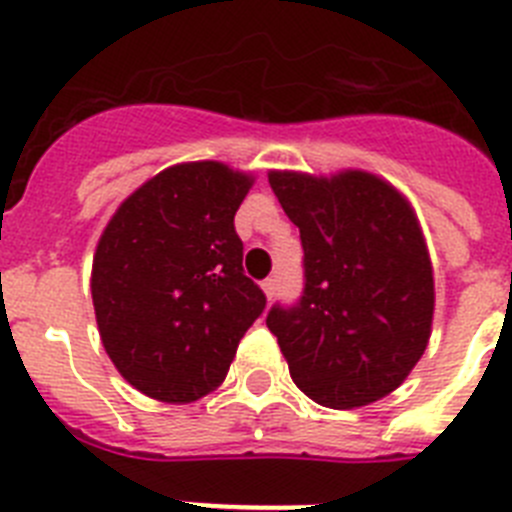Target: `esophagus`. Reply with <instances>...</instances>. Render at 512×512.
Masks as SVG:
<instances>
[{
  "label": "esophagus",
  "instance_id": "34e87169",
  "mask_svg": "<svg viewBox=\"0 0 512 512\" xmlns=\"http://www.w3.org/2000/svg\"><path fill=\"white\" fill-rule=\"evenodd\" d=\"M261 289H264L266 300H274V295H277V279H264Z\"/></svg>",
  "mask_w": 512,
  "mask_h": 512
}]
</instances>
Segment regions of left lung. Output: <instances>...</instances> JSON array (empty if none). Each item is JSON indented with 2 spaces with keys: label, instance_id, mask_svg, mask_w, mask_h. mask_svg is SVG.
<instances>
[{
  "label": "left lung",
  "instance_id": "8db88e82",
  "mask_svg": "<svg viewBox=\"0 0 512 512\" xmlns=\"http://www.w3.org/2000/svg\"><path fill=\"white\" fill-rule=\"evenodd\" d=\"M269 184L300 228L305 292L271 307L266 325L310 400L372 405L408 379L431 338L436 292L418 217L369 171H271Z\"/></svg>",
  "mask_w": 512,
  "mask_h": 512
}]
</instances>
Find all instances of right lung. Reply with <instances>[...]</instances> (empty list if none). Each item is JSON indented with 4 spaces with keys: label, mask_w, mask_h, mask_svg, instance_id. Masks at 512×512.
Segmentation results:
<instances>
[{
    "label": "right lung",
    "mask_w": 512,
    "mask_h": 512,
    "mask_svg": "<svg viewBox=\"0 0 512 512\" xmlns=\"http://www.w3.org/2000/svg\"><path fill=\"white\" fill-rule=\"evenodd\" d=\"M251 184L220 161L169 166L102 230L92 264L99 336L117 372L153 400L194 402L217 390L264 312L233 225Z\"/></svg>",
    "instance_id": "obj_1"
}]
</instances>
